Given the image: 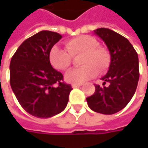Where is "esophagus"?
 <instances>
[{
  "mask_svg": "<svg viewBox=\"0 0 148 148\" xmlns=\"http://www.w3.org/2000/svg\"><path fill=\"white\" fill-rule=\"evenodd\" d=\"M79 86H81L80 84H73L72 85V87L73 88H77V87H79Z\"/></svg>",
  "mask_w": 148,
  "mask_h": 148,
  "instance_id": "1",
  "label": "esophagus"
}]
</instances>
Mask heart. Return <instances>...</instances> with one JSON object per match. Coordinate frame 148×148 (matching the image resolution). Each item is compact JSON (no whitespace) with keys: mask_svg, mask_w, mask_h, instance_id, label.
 Listing matches in <instances>:
<instances>
[{"mask_svg":"<svg viewBox=\"0 0 148 148\" xmlns=\"http://www.w3.org/2000/svg\"><path fill=\"white\" fill-rule=\"evenodd\" d=\"M99 41L92 36L82 35L65 42L66 49L53 46L49 53L51 66L61 71L69 69L73 57L82 55L79 69H73L65 75V79L73 84H81L99 72L106 70L110 63V55L107 49L99 46Z\"/></svg>","mask_w":148,"mask_h":148,"instance_id":"1","label":"heart"}]
</instances>
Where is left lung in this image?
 Masks as SVG:
<instances>
[{"label":"left lung","instance_id":"8db88e82","mask_svg":"<svg viewBox=\"0 0 148 148\" xmlns=\"http://www.w3.org/2000/svg\"><path fill=\"white\" fill-rule=\"evenodd\" d=\"M107 45L110 55L108 73L102 77L103 86H95V92L86 98L91 110L111 115L123 110L134 96L139 80L138 55L130 41L119 33L107 29L94 31Z\"/></svg>","mask_w":148,"mask_h":148}]
</instances>
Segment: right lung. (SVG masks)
I'll return each instance as SVG.
<instances>
[{
  "instance_id": "right-lung-1",
  "label": "right lung",
  "mask_w": 148,
  "mask_h": 148,
  "mask_svg": "<svg viewBox=\"0 0 148 148\" xmlns=\"http://www.w3.org/2000/svg\"><path fill=\"white\" fill-rule=\"evenodd\" d=\"M62 35L42 31L25 40L10 62V85L22 108L36 117L49 118L67 106L73 89L49 60L51 48Z\"/></svg>"
}]
</instances>
